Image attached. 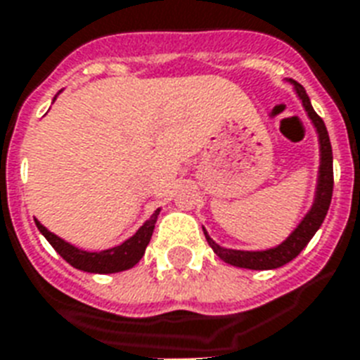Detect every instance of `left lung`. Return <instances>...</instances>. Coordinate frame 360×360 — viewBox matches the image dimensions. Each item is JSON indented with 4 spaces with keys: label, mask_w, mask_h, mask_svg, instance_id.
Listing matches in <instances>:
<instances>
[{
    "label": "left lung",
    "mask_w": 360,
    "mask_h": 360,
    "mask_svg": "<svg viewBox=\"0 0 360 360\" xmlns=\"http://www.w3.org/2000/svg\"><path fill=\"white\" fill-rule=\"evenodd\" d=\"M295 87L299 100L303 102L304 111L309 113L312 124H314L316 131H318V139H320V176H318V188H316L314 204L310 212L303 217V221L299 223L297 229L283 241L281 245L267 249V251H236V249H225V247L217 245L208 232L204 230V236L208 240L210 247L214 249V252L221 260H225L226 264L236 267H245V269H275L284 264H288L290 260H294L299 252L303 251L307 243L312 240V236L318 232L323 219H326L327 210H329L330 198H333V148H330L329 134L323 124L321 117L314 111L312 103L309 100V94L303 89V85H299L297 82H292Z\"/></svg>",
    "instance_id": "8db88e82"
}]
</instances>
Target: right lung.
Wrapping results in <instances>:
<instances>
[{
    "label": "right lung",
    "mask_w": 360,
    "mask_h": 360,
    "mask_svg": "<svg viewBox=\"0 0 360 360\" xmlns=\"http://www.w3.org/2000/svg\"><path fill=\"white\" fill-rule=\"evenodd\" d=\"M158 215H160V208L150 215V219L146 221L145 225L141 226V229L131 236L130 240H126L124 243H120V245L111 247V249H105V251L100 252L82 251V249L70 245L68 241L61 240L59 236L50 232L44 225H40L37 219H34V223H37V229L42 232V236H44L46 240L50 241L51 247H53V249H56L72 267H76V269H82V271L87 273H119L134 267L135 264L143 258L146 245H148V241H150L152 238V232H154V225H156Z\"/></svg>",
    "instance_id": "add662e5"
}]
</instances>
